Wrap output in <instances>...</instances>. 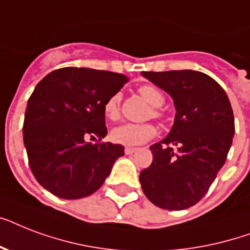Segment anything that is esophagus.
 Returning <instances> with one entry per match:
<instances>
[{"label":"esophagus","instance_id":"34e87169","mask_svg":"<svg viewBox=\"0 0 250 250\" xmlns=\"http://www.w3.org/2000/svg\"><path fill=\"white\" fill-rule=\"evenodd\" d=\"M136 152V149L135 148H129V146H127V148L125 149V154H132V153Z\"/></svg>","mask_w":250,"mask_h":250}]
</instances>
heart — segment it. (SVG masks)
Returning a JSON list of instances; mask_svg holds the SVG:
<instances>
[{
    "label": "heart",
    "instance_id": "b5f03b06",
    "mask_svg": "<svg viewBox=\"0 0 250 250\" xmlns=\"http://www.w3.org/2000/svg\"><path fill=\"white\" fill-rule=\"evenodd\" d=\"M139 93L149 105L153 106L152 117L154 119H162L164 113L158 107L164 105L165 96L157 86L150 84H144L139 88ZM119 110H121V93H115L110 96L104 104V114L110 121H117L119 118ZM157 128L150 123L145 125H133V123H125V125H118L110 132V139L115 144L125 145V146H136L148 143L156 137Z\"/></svg>",
    "mask_w": 250,
    "mask_h": 250
}]
</instances>
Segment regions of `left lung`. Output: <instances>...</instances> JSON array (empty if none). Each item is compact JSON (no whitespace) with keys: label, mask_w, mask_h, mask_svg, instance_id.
<instances>
[{"label":"left lung","mask_w":250,"mask_h":250,"mask_svg":"<svg viewBox=\"0 0 250 250\" xmlns=\"http://www.w3.org/2000/svg\"><path fill=\"white\" fill-rule=\"evenodd\" d=\"M143 76L170 94L176 114L166 139L150 146L153 162L140 172L141 188L161 209H188L205 196L227 160L235 133L232 107L225 89L204 72Z\"/></svg>","instance_id":"8db88e82"}]
</instances>
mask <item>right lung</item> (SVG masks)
Returning a JSON list of instances; mask_svg holds the SVG:
<instances>
[{
	"label": "right lung",
	"mask_w": 250,
	"mask_h": 250,
	"mask_svg": "<svg viewBox=\"0 0 250 250\" xmlns=\"http://www.w3.org/2000/svg\"><path fill=\"white\" fill-rule=\"evenodd\" d=\"M128 82L127 76L92 68L54 70L28 98L23 140L36 180L66 200L94 193L125 156L121 144L101 141L107 133L104 104ZM98 138L94 145L86 139Z\"/></svg>",
	"instance_id": "right-lung-1"
}]
</instances>
